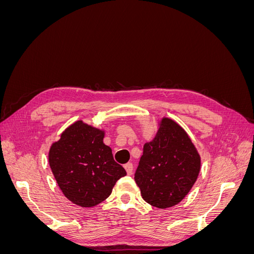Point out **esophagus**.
Segmentation results:
<instances>
[{"instance_id": "1", "label": "esophagus", "mask_w": 254, "mask_h": 254, "mask_svg": "<svg viewBox=\"0 0 254 254\" xmlns=\"http://www.w3.org/2000/svg\"><path fill=\"white\" fill-rule=\"evenodd\" d=\"M124 167H125L127 175H131V174H132V171H133V165H132V163H126V164L124 165Z\"/></svg>"}]
</instances>
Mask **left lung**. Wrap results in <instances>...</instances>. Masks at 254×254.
Here are the masks:
<instances>
[{
  "label": "left lung",
  "mask_w": 254,
  "mask_h": 254,
  "mask_svg": "<svg viewBox=\"0 0 254 254\" xmlns=\"http://www.w3.org/2000/svg\"><path fill=\"white\" fill-rule=\"evenodd\" d=\"M200 166V155L188 132L174 120L162 118L155 137L144 144L134 180L146 202L167 209L189 194Z\"/></svg>",
  "instance_id": "1"
}]
</instances>
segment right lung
Wrapping results in <instances>:
<instances>
[{
    "label": "right lung",
    "mask_w": 254,
    "mask_h": 254,
    "mask_svg": "<svg viewBox=\"0 0 254 254\" xmlns=\"http://www.w3.org/2000/svg\"><path fill=\"white\" fill-rule=\"evenodd\" d=\"M105 130L83 121L74 122L52 143L49 163L63 194L76 205L92 207L111 194L117 181L126 175L104 144Z\"/></svg>",
    "instance_id": "add662e5"
}]
</instances>
